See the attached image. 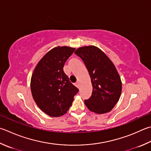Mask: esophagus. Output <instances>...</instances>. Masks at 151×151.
<instances>
[{
  "label": "esophagus",
  "instance_id": "34e87169",
  "mask_svg": "<svg viewBox=\"0 0 151 151\" xmlns=\"http://www.w3.org/2000/svg\"><path fill=\"white\" fill-rule=\"evenodd\" d=\"M75 86L77 87V88H79V86H80V84H79L78 82H76V83L75 84Z\"/></svg>",
  "mask_w": 151,
  "mask_h": 151
}]
</instances>
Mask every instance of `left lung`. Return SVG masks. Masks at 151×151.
Returning a JSON list of instances; mask_svg holds the SVG:
<instances>
[{"instance_id":"1","label":"left lung","mask_w":151,"mask_h":151,"mask_svg":"<svg viewBox=\"0 0 151 151\" xmlns=\"http://www.w3.org/2000/svg\"><path fill=\"white\" fill-rule=\"evenodd\" d=\"M75 53L81 57L91 78L92 93L85 105L96 114L108 113L118 102L122 93L120 76L114 65L104 52L95 46H85Z\"/></svg>"}]
</instances>
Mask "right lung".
I'll return each instance as SVG.
<instances>
[{"instance_id": "1", "label": "right lung", "mask_w": 151, "mask_h": 151, "mask_svg": "<svg viewBox=\"0 0 151 151\" xmlns=\"http://www.w3.org/2000/svg\"><path fill=\"white\" fill-rule=\"evenodd\" d=\"M75 48L57 47L47 52L35 67L31 91L38 107L51 117L66 114L79 90L70 83L63 67Z\"/></svg>"}]
</instances>
